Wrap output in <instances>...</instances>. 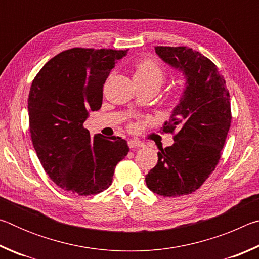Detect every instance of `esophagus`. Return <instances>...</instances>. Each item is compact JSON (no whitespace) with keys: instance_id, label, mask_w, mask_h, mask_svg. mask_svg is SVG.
I'll list each match as a JSON object with an SVG mask.
<instances>
[{"instance_id":"obj_1","label":"esophagus","mask_w":259,"mask_h":259,"mask_svg":"<svg viewBox=\"0 0 259 259\" xmlns=\"http://www.w3.org/2000/svg\"><path fill=\"white\" fill-rule=\"evenodd\" d=\"M128 145L131 150H134V148H137V147H143L144 143L139 142V140H136V139H131L128 142Z\"/></svg>"}]
</instances>
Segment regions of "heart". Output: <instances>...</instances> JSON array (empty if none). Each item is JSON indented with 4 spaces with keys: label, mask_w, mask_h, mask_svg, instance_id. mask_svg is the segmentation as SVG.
I'll return each instance as SVG.
<instances>
[{
    "label": "heart",
    "mask_w": 259,
    "mask_h": 259,
    "mask_svg": "<svg viewBox=\"0 0 259 259\" xmlns=\"http://www.w3.org/2000/svg\"><path fill=\"white\" fill-rule=\"evenodd\" d=\"M164 77V69L153 58L140 59L134 67V80L137 84L152 85L159 90Z\"/></svg>",
    "instance_id": "heart-1"
}]
</instances>
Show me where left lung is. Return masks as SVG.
<instances>
[{
  "label": "left lung",
  "instance_id": "8db88e82",
  "mask_svg": "<svg viewBox=\"0 0 259 259\" xmlns=\"http://www.w3.org/2000/svg\"><path fill=\"white\" fill-rule=\"evenodd\" d=\"M160 58L183 72L186 88L162 133L174 144L159 148L146 185L162 196L195 192L218 164L231 126L230 93L218 67L187 47H155Z\"/></svg>",
  "mask_w": 259,
  "mask_h": 259
}]
</instances>
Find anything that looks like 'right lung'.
Listing matches in <instances>:
<instances>
[{
	"mask_svg": "<svg viewBox=\"0 0 259 259\" xmlns=\"http://www.w3.org/2000/svg\"><path fill=\"white\" fill-rule=\"evenodd\" d=\"M128 50L73 49L51 58L34 77L28 96L29 133L38 160L57 186L76 195L98 194L112 184L128 154L121 137L90 136L83 123L98 111L103 88Z\"/></svg>",
	"mask_w": 259,
	"mask_h": 259,
	"instance_id": "add662e5",
	"label": "right lung"
}]
</instances>
